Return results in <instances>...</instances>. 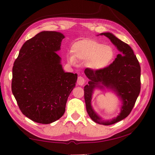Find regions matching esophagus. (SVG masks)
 Segmentation results:
<instances>
[{
	"label": "esophagus",
	"mask_w": 155,
	"mask_h": 155,
	"mask_svg": "<svg viewBox=\"0 0 155 155\" xmlns=\"http://www.w3.org/2000/svg\"><path fill=\"white\" fill-rule=\"evenodd\" d=\"M85 78L82 77H78L77 78V84L78 85H83L84 83H85Z\"/></svg>",
	"instance_id": "esophagus-1"
}]
</instances>
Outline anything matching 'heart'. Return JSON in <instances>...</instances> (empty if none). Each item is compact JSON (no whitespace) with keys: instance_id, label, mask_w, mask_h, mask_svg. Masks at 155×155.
Masks as SVG:
<instances>
[{"instance_id":"heart-1","label":"heart","mask_w":155,"mask_h":155,"mask_svg":"<svg viewBox=\"0 0 155 155\" xmlns=\"http://www.w3.org/2000/svg\"><path fill=\"white\" fill-rule=\"evenodd\" d=\"M71 51L73 55L68 57L70 62L74 63L75 58L87 60V66L93 70H101L108 67L115 57V51L111 46L92 40L77 41L72 46Z\"/></svg>"}]
</instances>
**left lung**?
<instances>
[{
    "instance_id": "8db88e82",
    "label": "left lung",
    "mask_w": 155,
    "mask_h": 155,
    "mask_svg": "<svg viewBox=\"0 0 155 155\" xmlns=\"http://www.w3.org/2000/svg\"><path fill=\"white\" fill-rule=\"evenodd\" d=\"M121 53L113 63L101 70H87L85 74L90 79L84 87L86 109L91 119L99 124L111 125L127 117L134 107L141 89V68L137 57L129 45L119 40L112 33H103ZM102 85L101 86V85ZM103 86L116 93L123 101L121 112L116 119L104 121L96 114L91 104L93 90Z\"/></svg>"
}]
</instances>
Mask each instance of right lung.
<instances>
[{
	"instance_id": "add662e5",
	"label": "right lung",
	"mask_w": 155,
	"mask_h": 155,
	"mask_svg": "<svg viewBox=\"0 0 155 155\" xmlns=\"http://www.w3.org/2000/svg\"><path fill=\"white\" fill-rule=\"evenodd\" d=\"M65 38L41 31L23 44L12 69V91L20 111L33 121L51 124L62 117L77 74L65 72L57 53Z\"/></svg>"
}]
</instances>
